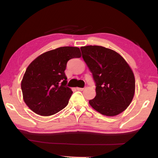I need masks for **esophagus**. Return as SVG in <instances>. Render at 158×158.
I'll use <instances>...</instances> for the list:
<instances>
[{"instance_id": "obj_1", "label": "esophagus", "mask_w": 158, "mask_h": 158, "mask_svg": "<svg viewBox=\"0 0 158 158\" xmlns=\"http://www.w3.org/2000/svg\"><path fill=\"white\" fill-rule=\"evenodd\" d=\"M77 89L79 90V91H83V90L84 89V88H77Z\"/></svg>"}]
</instances>
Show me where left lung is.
Listing matches in <instances>:
<instances>
[{
  "mask_svg": "<svg viewBox=\"0 0 158 158\" xmlns=\"http://www.w3.org/2000/svg\"><path fill=\"white\" fill-rule=\"evenodd\" d=\"M82 57L96 83L95 98L89 105L100 113L115 116L132 102L135 79L132 69L118 53L98 45L81 47Z\"/></svg>",
  "mask_w": 158,
  "mask_h": 158,
  "instance_id": "left-lung-1",
  "label": "left lung"
}]
</instances>
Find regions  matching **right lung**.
Wrapping results in <instances>:
<instances>
[{
  "mask_svg": "<svg viewBox=\"0 0 158 158\" xmlns=\"http://www.w3.org/2000/svg\"><path fill=\"white\" fill-rule=\"evenodd\" d=\"M81 56L77 47H61L43 53L30 64L21 88L23 100L33 112L50 116L66 106L73 94L66 86V64Z\"/></svg>",
  "mask_w": 158,
  "mask_h": 158,
  "instance_id": "1",
  "label": "right lung"
}]
</instances>
